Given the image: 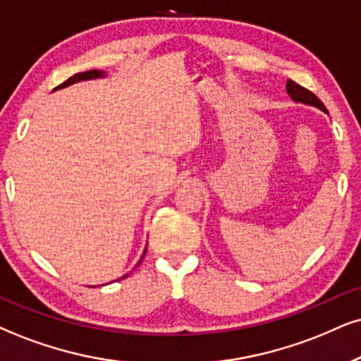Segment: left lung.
Returning a JSON list of instances; mask_svg holds the SVG:
<instances>
[{"instance_id":"8db88e82","label":"left lung","mask_w":361,"mask_h":361,"mask_svg":"<svg viewBox=\"0 0 361 361\" xmlns=\"http://www.w3.org/2000/svg\"><path fill=\"white\" fill-rule=\"evenodd\" d=\"M286 92L288 95L291 97L293 102H296V104H305V105H310V106H317V109L322 110V112L328 114L326 106L323 105V102L318 99L314 93H311L310 90H306L301 85H298V83L293 82V80H288L286 82Z\"/></svg>"}]
</instances>
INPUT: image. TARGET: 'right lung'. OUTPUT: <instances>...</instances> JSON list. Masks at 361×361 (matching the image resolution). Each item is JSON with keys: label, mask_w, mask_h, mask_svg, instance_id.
I'll return each instance as SVG.
<instances>
[{"label": "right lung", "mask_w": 361, "mask_h": 361, "mask_svg": "<svg viewBox=\"0 0 361 361\" xmlns=\"http://www.w3.org/2000/svg\"><path fill=\"white\" fill-rule=\"evenodd\" d=\"M105 75H106V72H104V70H88V72H83V73H77V75H73V77H70L68 80H66V82H63L61 83V85H58L55 90H60V88H65V87H70V85H73V83H78V82H85V80H95V78H105ZM145 251H147V247L144 249V255H142V257H140V261L137 262V266L140 264L142 262V259H144V256H145ZM128 274H126V276H122V278H127Z\"/></svg>", "instance_id": "add662e5"}]
</instances>
